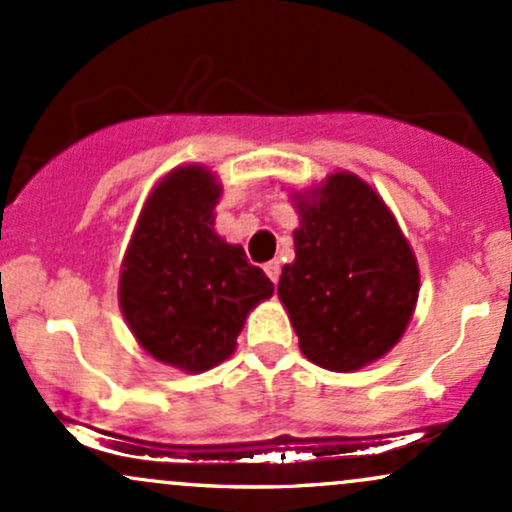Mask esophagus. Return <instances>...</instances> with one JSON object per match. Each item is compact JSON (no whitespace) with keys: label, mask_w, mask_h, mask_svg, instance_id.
I'll use <instances>...</instances> for the list:
<instances>
[{"label":"esophagus","mask_w":512,"mask_h":512,"mask_svg":"<svg viewBox=\"0 0 512 512\" xmlns=\"http://www.w3.org/2000/svg\"><path fill=\"white\" fill-rule=\"evenodd\" d=\"M264 274L269 276V281H272V284H276V281H279V274H281L279 260H272V262L264 264Z\"/></svg>","instance_id":"esophagus-1"}]
</instances>
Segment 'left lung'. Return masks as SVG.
Returning <instances> with one entry per match:
<instances>
[{"mask_svg":"<svg viewBox=\"0 0 512 512\" xmlns=\"http://www.w3.org/2000/svg\"><path fill=\"white\" fill-rule=\"evenodd\" d=\"M296 260L279 301L315 366L354 373L402 339L419 301V262L383 197L349 170L291 192Z\"/></svg>","mask_w":512,"mask_h":512,"instance_id":"obj_1","label":"left lung"}]
</instances>
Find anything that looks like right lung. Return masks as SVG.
Instances as JSON below:
<instances>
[{
  "label": "right lung",
  "mask_w": 512,
  "mask_h": 512,
  "mask_svg": "<svg viewBox=\"0 0 512 512\" xmlns=\"http://www.w3.org/2000/svg\"><path fill=\"white\" fill-rule=\"evenodd\" d=\"M221 192L207 166L170 170L146 197L120 264L117 301L129 332L182 373L226 361L250 310L274 293L245 250L214 231Z\"/></svg>",
  "instance_id": "add662e5"
}]
</instances>
